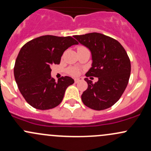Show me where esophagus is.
<instances>
[{
    "mask_svg": "<svg viewBox=\"0 0 151 151\" xmlns=\"http://www.w3.org/2000/svg\"><path fill=\"white\" fill-rule=\"evenodd\" d=\"M80 81H82V78H75L74 79V82L75 83H78Z\"/></svg>",
    "mask_w": 151,
    "mask_h": 151,
    "instance_id": "obj_1",
    "label": "esophagus"
}]
</instances>
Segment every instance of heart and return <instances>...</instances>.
Masks as SVG:
<instances>
[{"instance_id": "1", "label": "heart", "mask_w": 151, "mask_h": 151, "mask_svg": "<svg viewBox=\"0 0 151 151\" xmlns=\"http://www.w3.org/2000/svg\"><path fill=\"white\" fill-rule=\"evenodd\" d=\"M69 73L73 76H77L79 74V72L77 69H75V68H72V69H70L69 70Z\"/></svg>"}]
</instances>
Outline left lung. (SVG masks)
Wrapping results in <instances>:
<instances>
[{"instance_id":"8db88e82","label":"left lung","mask_w":151,"mask_h":151,"mask_svg":"<svg viewBox=\"0 0 151 151\" xmlns=\"http://www.w3.org/2000/svg\"><path fill=\"white\" fill-rule=\"evenodd\" d=\"M74 37L92 54V67L85 75L98 78L95 83L88 78L84 79L88 87L82 94V102L95 110L112 107L119 100L128 84L131 66L127 52L117 40L100 33Z\"/></svg>"}]
</instances>
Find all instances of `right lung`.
<instances>
[{"instance_id":"right-lung-1","label":"right lung","mask_w":151,"mask_h":151,"mask_svg":"<svg viewBox=\"0 0 151 151\" xmlns=\"http://www.w3.org/2000/svg\"><path fill=\"white\" fill-rule=\"evenodd\" d=\"M77 44L71 36L46 35L23 46L15 62L14 77L20 92L30 105L45 110L62 102L66 89L74 81L65 76L56 82L51 76V66L59 64L64 51Z\"/></svg>"}]
</instances>
